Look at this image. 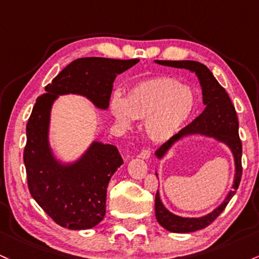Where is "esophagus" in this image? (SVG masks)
Wrapping results in <instances>:
<instances>
[{"label":"esophagus","mask_w":259,"mask_h":259,"mask_svg":"<svg viewBox=\"0 0 259 259\" xmlns=\"http://www.w3.org/2000/svg\"><path fill=\"white\" fill-rule=\"evenodd\" d=\"M150 156H151L150 150H143V151L139 153V157L143 158V160H147V158H150Z\"/></svg>","instance_id":"34e87169"}]
</instances>
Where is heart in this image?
Here are the masks:
<instances>
[{
  "instance_id": "b5f03b06",
  "label": "heart",
  "mask_w": 259,
  "mask_h": 259,
  "mask_svg": "<svg viewBox=\"0 0 259 259\" xmlns=\"http://www.w3.org/2000/svg\"><path fill=\"white\" fill-rule=\"evenodd\" d=\"M194 108L192 88L168 76L139 82L124 101L114 97L110 102V113L116 123L129 127L132 119L145 120V132L155 143H166L177 135Z\"/></svg>"
}]
</instances>
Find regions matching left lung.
I'll return each mask as SVG.
<instances>
[{"mask_svg":"<svg viewBox=\"0 0 259 259\" xmlns=\"http://www.w3.org/2000/svg\"><path fill=\"white\" fill-rule=\"evenodd\" d=\"M156 64L163 65V66L176 67V69H186L192 71L197 75L199 83L201 86V93H203V103L205 109L200 115L197 116L192 123L187 125L186 127L178 132V134L173 136L171 140L164 143L157 151L155 152L158 160L164 157L167 151L183 138L192 135H203L212 138L219 143L225 144L231 150L235 161V178L232 184V190L224 199L223 203L217 209L212 210L209 214L200 218H183L173 214L166 206L162 204L160 193H156L155 198V214L158 224L163 229L177 234H188L198 230L209 226L212 221L217 219L231 198L234 197L236 190L241 182L242 176V164H241V157H242V144H241L240 136H238V119L234 104L229 95L226 93L225 88L221 86L214 77L205 65L198 61L192 60H181V61H168V60H155ZM157 176V173H156Z\"/></svg>","mask_w":259,"mask_h":259,"instance_id":"left-lung-1","label":"left lung"}]
</instances>
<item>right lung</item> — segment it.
I'll use <instances>...</instances> for the list:
<instances>
[{"label": "right lung", "mask_w": 259, "mask_h": 259, "mask_svg": "<svg viewBox=\"0 0 259 259\" xmlns=\"http://www.w3.org/2000/svg\"><path fill=\"white\" fill-rule=\"evenodd\" d=\"M138 62L139 59H77L45 87V93L34 104L23 153L28 188L58 225L88 230L103 220L108 183L123 158L114 145L93 141L81 157L62 163L49 143L51 107L59 96L79 95L106 110L115 77Z\"/></svg>", "instance_id": "1"}]
</instances>
